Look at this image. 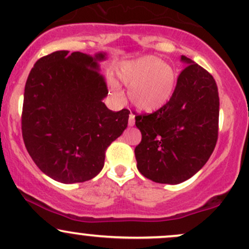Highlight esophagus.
<instances>
[{
    "mask_svg": "<svg viewBox=\"0 0 249 249\" xmlns=\"http://www.w3.org/2000/svg\"><path fill=\"white\" fill-rule=\"evenodd\" d=\"M128 125L130 126H133L134 125V115H132V113H130V116H128Z\"/></svg>",
    "mask_w": 249,
    "mask_h": 249,
    "instance_id": "1",
    "label": "esophagus"
}]
</instances>
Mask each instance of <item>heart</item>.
Wrapping results in <instances>:
<instances>
[{"mask_svg": "<svg viewBox=\"0 0 249 249\" xmlns=\"http://www.w3.org/2000/svg\"><path fill=\"white\" fill-rule=\"evenodd\" d=\"M117 77L128 87V97L139 110L154 111L170 102L176 89V73L171 65L157 57H141L123 62L117 67ZM108 87L117 97L122 96L115 79H108Z\"/></svg>", "mask_w": 249, "mask_h": 249, "instance_id": "b5f03b06", "label": "heart"}]
</instances>
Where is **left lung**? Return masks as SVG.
I'll return each mask as SVG.
<instances>
[{
	"label": "left lung",
	"instance_id": "8db88e82",
	"mask_svg": "<svg viewBox=\"0 0 249 249\" xmlns=\"http://www.w3.org/2000/svg\"><path fill=\"white\" fill-rule=\"evenodd\" d=\"M172 98L152 113L136 116L142 142L137 167L159 184H180L206 164L218 141L219 92L213 76L186 56Z\"/></svg>",
	"mask_w": 249,
	"mask_h": 249
}]
</instances>
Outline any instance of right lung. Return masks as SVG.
<instances>
[{
	"instance_id": "obj_1",
	"label": "right lung",
	"mask_w": 249,
	"mask_h": 249,
	"mask_svg": "<svg viewBox=\"0 0 249 249\" xmlns=\"http://www.w3.org/2000/svg\"><path fill=\"white\" fill-rule=\"evenodd\" d=\"M103 59V53L55 51L35 63L25 83L24 145L37 167L63 184L96 177L107 148L127 126V108L115 112L103 103L108 93Z\"/></svg>"
}]
</instances>
